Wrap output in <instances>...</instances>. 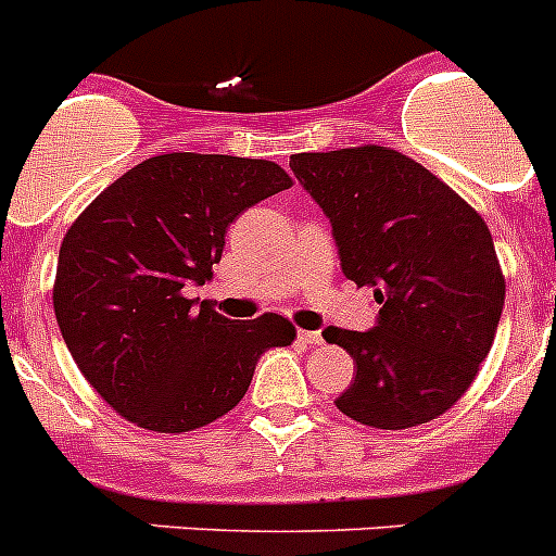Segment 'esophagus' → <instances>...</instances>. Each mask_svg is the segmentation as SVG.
<instances>
[{
    "label": "esophagus",
    "instance_id": "1",
    "mask_svg": "<svg viewBox=\"0 0 556 556\" xmlns=\"http://www.w3.org/2000/svg\"><path fill=\"white\" fill-rule=\"evenodd\" d=\"M298 339H301L306 348H320L323 345V333L320 331H298Z\"/></svg>",
    "mask_w": 556,
    "mask_h": 556
}]
</instances>
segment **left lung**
<instances>
[{
  "label": "left lung",
  "mask_w": 556,
  "mask_h": 556,
  "mask_svg": "<svg viewBox=\"0 0 556 556\" xmlns=\"http://www.w3.org/2000/svg\"><path fill=\"white\" fill-rule=\"evenodd\" d=\"M289 166L331 223L345 278L381 306L370 331H323L356 365L333 404L372 429L429 424L465 395L493 348L507 283L490 228L387 147L298 152Z\"/></svg>",
  "instance_id": "obj_1"
}]
</instances>
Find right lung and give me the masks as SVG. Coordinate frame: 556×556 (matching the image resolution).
<instances>
[{"mask_svg":"<svg viewBox=\"0 0 556 556\" xmlns=\"http://www.w3.org/2000/svg\"><path fill=\"white\" fill-rule=\"evenodd\" d=\"M273 161L169 152L108 186L63 236L55 317L86 381L130 424L164 434L233 409L269 348H287L281 314L228 320L189 301L219 264L242 211L289 189Z\"/></svg>","mask_w":556,"mask_h":556,"instance_id":"obj_1","label":"right lung"}]
</instances>
